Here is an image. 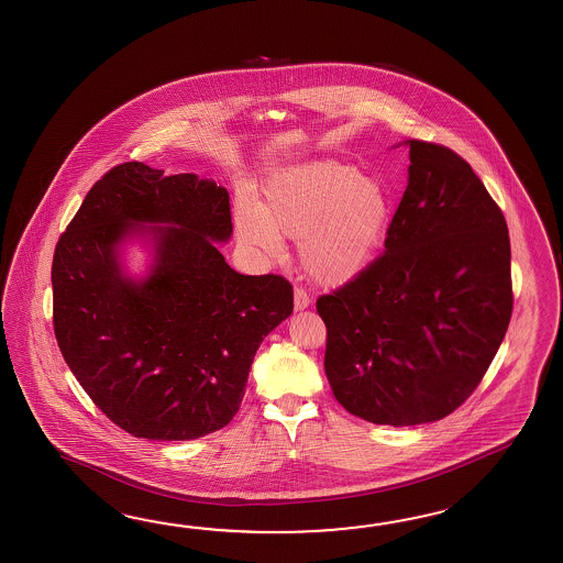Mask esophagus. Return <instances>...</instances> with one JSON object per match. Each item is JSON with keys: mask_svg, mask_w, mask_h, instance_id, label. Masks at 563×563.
<instances>
[{"mask_svg": "<svg viewBox=\"0 0 563 563\" xmlns=\"http://www.w3.org/2000/svg\"><path fill=\"white\" fill-rule=\"evenodd\" d=\"M310 306V296L301 288L294 289V308L296 310H306Z\"/></svg>", "mask_w": 563, "mask_h": 563, "instance_id": "34e87169", "label": "esophagus"}]
</instances>
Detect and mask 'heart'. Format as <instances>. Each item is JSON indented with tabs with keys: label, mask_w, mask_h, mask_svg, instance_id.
I'll list each match as a JSON object with an SVG mask.
<instances>
[{
	"label": "heart",
	"mask_w": 563,
	"mask_h": 563,
	"mask_svg": "<svg viewBox=\"0 0 563 563\" xmlns=\"http://www.w3.org/2000/svg\"><path fill=\"white\" fill-rule=\"evenodd\" d=\"M391 219L379 184L349 164L318 162L275 172L262 205L235 209L239 239L275 253L282 239H298L303 272L322 284H344L365 269Z\"/></svg>",
	"instance_id": "heart-1"
}]
</instances>
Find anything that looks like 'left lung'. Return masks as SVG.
Wrapping results in <instances>:
<instances>
[{
    "mask_svg": "<svg viewBox=\"0 0 563 563\" xmlns=\"http://www.w3.org/2000/svg\"><path fill=\"white\" fill-rule=\"evenodd\" d=\"M406 144L409 183L385 251L316 301L336 401L395 428L438 421L462 406L493 363L512 312L503 210L456 152Z\"/></svg>",
    "mask_w": 563,
    "mask_h": 563,
    "instance_id": "left-lung-1",
    "label": "left lung"
}]
</instances>
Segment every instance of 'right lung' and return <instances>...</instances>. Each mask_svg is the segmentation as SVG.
<instances>
[{
    "label": "right lung",
    "instance_id": "add662e5",
    "mask_svg": "<svg viewBox=\"0 0 563 563\" xmlns=\"http://www.w3.org/2000/svg\"><path fill=\"white\" fill-rule=\"evenodd\" d=\"M231 233L223 186L125 162L92 184L56 243L60 353L92 404L135 438L197 440L224 428L262 340L294 310L286 277L241 275L224 262L214 243ZM133 234L155 245L140 283L118 263Z\"/></svg>",
    "mask_w": 563,
    "mask_h": 563
}]
</instances>
